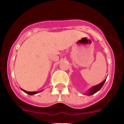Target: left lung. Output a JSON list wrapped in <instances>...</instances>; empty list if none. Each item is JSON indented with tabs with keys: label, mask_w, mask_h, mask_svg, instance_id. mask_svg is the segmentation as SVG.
Segmentation results:
<instances>
[{
	"label": "left lung",
	"mask_w": 124,
	"mask_h": 124,
	"mask_svg": "<svg viewBox=\"0 0 124 124\" xmlns=\"http://www.w3.org/2000/svg\"><path fill=\"white\" fill-rule=\"evenodd\" d=\"M106 80V79L104 80L102 83H99V84H97V85H96V86H94L91 87L88 90V91L87 92V93H86V95H87V96H91V95L94 94H95V93L99 91L101 89V87L103 86Z\"/></svg>",
	"instance_id": "8db88e82"
}]
</instances>
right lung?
<instances>
[{"label":"right lung","instance_id":"add662e5","mask_svg":"<svg viewBox=\"0 0 124 124\" xmlns=\"http://www.w3.org/2000/svg\"><path fill=\"white\" fill-rule=\"evenodd\" d=\"M21 89L24 92V93H27V94H29V95H34V94H37V93H40V92H41V91H39V92H38V91L28 92V91H25V90H24V89Z\"/></svg>","mask_w":124,"mask_h":124}]
</instances>
